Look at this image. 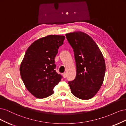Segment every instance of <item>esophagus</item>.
I'll return each mask as SVG.
<instances>
[{
	"instance_id": "obj_1",
	"label": "esophagus",
	"mask_w": 126,
	"mask_h": 126,
	"mask_svg": "<svg viewBox=\"0 0 126 126\" xmlns=\"http://www.w3.org/2000/svg\"><path fill=\"white\" fill-rule=\"evenodd\" d=\"M63 78L65 79V78H66V73H63Z\"/></svg>"
}]
</instances>
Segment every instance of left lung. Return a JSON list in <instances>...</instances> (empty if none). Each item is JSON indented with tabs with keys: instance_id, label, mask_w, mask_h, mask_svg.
Instances as JSON below:
<instances>
[{
	"instance_id": "1",
	"label": "left lung",
	"mask_w": 126,
	"mask_h": 126,
	"mask_svg": "<svg viewBox=\"0 0 126 126\" xmlns=\"http://www.w3.org/2000/svg\"><path fill=\"white\" fill-rule=\"evenodd\" d=\"M73 48L76 75L68 81L71 93L78 98L87 100L94 97L103 83L105 63L99 48L91 36L82 32L65 34Z\"/></svg>"
}]
</instances>
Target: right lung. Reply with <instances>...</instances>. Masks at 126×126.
<instances>
[{
  "label": "right lung",
  "mask_w": 126,
  "mask_h": 126,
  "mask_svg": "<svg viewBox=\"0 0 126 126\" xmlns=\"http://www.w3.org/2000/svg\"><path fill=\"white\" fill-rule=\"evenodd\" d=\"M65 38L63 35H47L32 43L26 52L20 75L28 91L36 98L52 95L54 87L62 79L55 70L54 58Z\"/></svg>",
  "instance_id": "right-lung-1"
}]
</instances>
